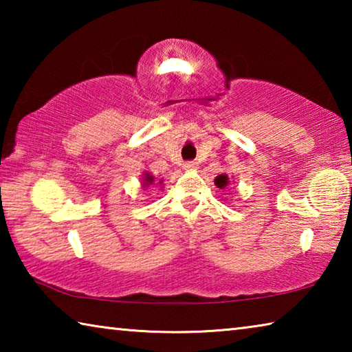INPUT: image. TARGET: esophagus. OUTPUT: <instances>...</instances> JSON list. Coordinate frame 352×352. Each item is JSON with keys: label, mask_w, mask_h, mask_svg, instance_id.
<instances>
[{"label": "esophagus", "mask_w": 352, "mask_h": 352, "mask_svg": "<svg viewBox=\"0 0 352 352\" xmlns=\"http://www.w3.org/2000/svg\"><path fill=\"white\" fill-rule=\"evenodd\" d=\"M183 169L186 170H192V169H197V162H188L183 164Z\"/></svg>", "instance_id": "esophagus-1"}]
</instances>
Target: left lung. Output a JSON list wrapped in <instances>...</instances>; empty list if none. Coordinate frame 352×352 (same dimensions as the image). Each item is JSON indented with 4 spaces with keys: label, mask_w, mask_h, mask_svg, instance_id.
Listing matches in <instances>:
<instances>
[{
    "label": "left lung",
    "mask_w": 352,
    "mask_h": 352,
    "mask_svg": "<svg viewBox=\"0 0 352 352\" xmlns=\"http://www.w3.org/2000/svg\"><path fill=\"white\" fill-rule=\"evenodd\" d=\"M214 184H216V186H217V188H220V189L228 188V184H230V177L226 175V174H220V175H217L216 178H214Z\"/></svg>",
    "instance_id": "8db88e82"
}]
</instances>
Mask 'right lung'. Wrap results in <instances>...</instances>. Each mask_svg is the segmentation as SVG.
Here are the masks:
<instances>
[{
	"instance_id": "right-lung-1",
	"label": "right lung",
	"mask_w": 352,
	"mask_h": 352,
	"mask_svg": "<svg viewBox=\"0 0 352 352\" xmlns=\"http://www.w3.org/2000/svg\"><path fill=\"white\" fill-rule=\"evenodd\" d=\"M155 184H157V186H162L163 180H160L158 183H155V177L151 174V172H148V170L142 172V177H141V189H146L147 186H155ZM162 188H163V186H162Z\"/></svg>"
}]
</instances>
